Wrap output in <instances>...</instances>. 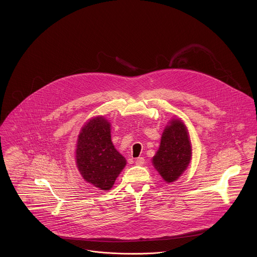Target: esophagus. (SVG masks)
Returning a JSON list of instances; mask_svg holds the SVG:
<instances>
[{
	"label": "esophagus",
	"instance_id": "34e87169",
	"mask_svg": "<svg viewBox=\"0 0 257 257\" xmlns=\"http://www.w3.org/2000/svg\"><path fill=\"white\" fill-rule=\"evenodd\" d=\"M135 164H136L137 166H143V165L145 164V159L142 158V157L137 158V159L135 160Z\"/></svg>",
	"mask_w": 257,
	"mask_h": 257
}]
</instances>
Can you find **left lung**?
<instances>
[{
	"label": "left lung",
	"instance_id": "left-lung-1",
	"mask_svg": "<svg viewBox=\"0 0 257 257\" xmlns=\"http://www.w3.org/2000/svg\"><path fill=\"white\" fill-rule=\"evenodd\" d=\"M191 158L187 127L181 119L172 118L163 132L160 148L152 160L153 166L167 183H171L186 171Z\"/></svg>",
	"mask_w": 257,
	"mask_h": 257
}]
</instances>
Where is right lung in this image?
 <instances>
[{
    "mask_svg": "<svg viewBox=\"0 0 257 257\" xmlns=\"http://www.w3.org/2000/svg\"><path fill=\"white\" fill-rule=\"evenodd\" d=\"M110 122L103 116L89 119L82 127L76 146V165L83 178L100 190L112 188L126 166L125 158L111 141Z\"/></svg>",
    "mask_w": 257,
    "mask_h": 257,
    "instance_id": "right-lung-1",
    "label": "right lung"
}]
</instances>
